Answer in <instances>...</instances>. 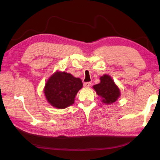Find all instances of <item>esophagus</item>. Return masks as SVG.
I'll return each instance as SVG.
<instances>
[{"label":"esophagus","mask_w":160,"mask_h":160,"mask_svg":"<svg viewBox=\"0 0 160 160\" xmlns=\"http://www.w3.org/2000/svg\"><path fill=\"white\" fill-rule=\"evenodd\" d=\"M91 85V83H90V82H85V83H83V86L85 87V88H89V87H90Z\"/></svg>","instance_id":"esophagus-1"}]
</instances>
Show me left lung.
Segmentation results:
<instances>
[{"mask_svg":"<svg viewBox=\"0 0 160 160\" xmlns=\"http://www.w3.org/2000/svg\"><path fill=\"white\" fill-rule=\"evenodd\" d=\"M100 80V83L95 85L93 89L98 95L103 99V102L110 104L117 101L120 95V91L111 77L104 75L101 77Z\"/></svg>","mask_w":160,"mask_h":160,"instance_id":"left-lung-1","label":"left lung"}]
</instances>
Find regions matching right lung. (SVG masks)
I'll list each match as a JSON object with an SVG mask.
<instances>
[{
	"mask_svg": "<svg viewBox=\"0 0 160 160\" xmlns=\"http://www.w3.org/2000/svg\"><path fill=\"white\" fill-rule=\"evenodd\" d=\"M83 87L82 81L65 72H56L47 81L46 98L53 107L65 109L74 103L75 95Z\"/></svg>",
	"mask_w": 160,
	"mask_h": 160,
	"instance_id": "obj_1",
	"label": "right lung"
}]
</instances>
